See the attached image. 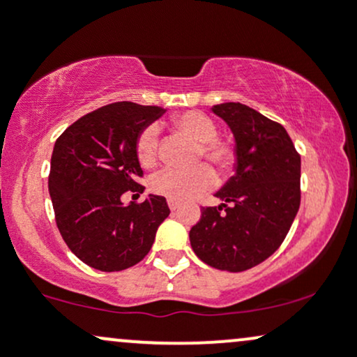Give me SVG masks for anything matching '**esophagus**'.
I'll use <instances>...</instances> for the list:
<instances>
[{"label": "esophagus", "mask_w": 357, "mask_h": 357, "mask_svg": "<svg viewBox=\"0 0 357 357\" xmlns=\"http://www.w3.org/2000/svg\"><path fill=\"white\" fill-rule=\"evenodd\" d=\"M167 204H169V210L171 211H176L179 208V204L176 203V202H167Z\"/></svg>", "instance_id": "obj_1"}]
</instances>
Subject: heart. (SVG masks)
<instances>
[{"label":"heart","instance_id":"1","mask_svg":"<svg viewBox=\"0 0 357 357\" xmlns=\"http://www.w3.org/2000/svg\"><path fill=\"white\" fill-rule=\"evenodd\" d=\"M171 130L196 142L192 162L203 159L216 167L221 176H230L238 167V147L228 137L218 136V124L199 110H186L169 119ZM136 158L144 169L158 165V139L153 127H147L136 139ZM216 176L206 165H198L190 171H165L153 179V191L176 203L196 199L211 190Z\"/></svg>","mask_w":357,"mask_h":357}]
</instances>
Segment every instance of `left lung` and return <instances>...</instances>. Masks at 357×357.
I'll use <instances>...</instances> for the list:
<instances>
[{"mask_svg":"<svg viewBox=\"0 0 357 357\" xmlns=\"http://www.w3.org/2000/svg\"><path fill=\"white\" fill-rule=\"evenodd\" d=\"M213 112L230 126L238 147L236 174L190 230L192 252L210 267L243 272L275 253L301 206V154L284 126L240 102Z\"/></svg>","mask_w":357,"mask_h":357,"instance_id":"left-lung-1","label":"left lung"}]
</instances>
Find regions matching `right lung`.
I'll return each mask as SVG.
<instances>
[{
	"mask_svg": "<svg viewBox=\"0 0 357 357\" xmlns=\"http://www.w3.org/2000/svg\"><path fill=\"white\" fill-rule=\"evenodd\" d=\"M162 112L116 102L85 114L56 139L48 176L55 221L67 247L89 267L119 272L139 264L169 216L162 196L121 202L127 191H144L136 139Z\"/></svg>",
	"mask_w": 357,
	"mask_h": 357,
	"instance_id": "add662e5",
	"label": "right lung"
}]
</instances>
